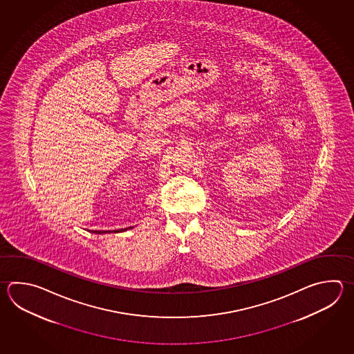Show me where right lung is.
I'll return each mask as SVG.
<instances>
[{"label": "right lung", "mask_w": 354, "mask_h": 354, "mask_svg": "<svg viewBox=\"0 0 354 354\" xmlns=\"http://www.w3.org/2000/svg\"><path fill=\"white\" fill-rule=\"evenodd\" d=\"M131 228H133V227H130L129 230ZM127 231V228H124V230H118V231H113L115 233H118V232ZM92 233H97V234H104V233H111V231H94Z\"/></svg>", "instance_id": "obj_1"}]
</instances>
